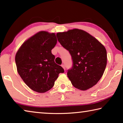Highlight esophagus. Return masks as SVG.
<instances>
[{
  "mask_svg": "<svg viewBox=\"0 0 123 123\" xmlns=\"http://www.w3.org/2000/svg\"><path fill=\"white\" fill-rule=\"evenodd\" d=\"M61 66L62 67H63V69H64V70H65V69H66V67H65V66H64V64H62V65H61Z\"/></svg>",
  "mask_w": 123,
  "mask_h": 123,
  "instance_id": "esophagus-1",
  "label": "esophagus"
}]
</instances>
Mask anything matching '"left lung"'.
<instances>
[{
  "instance_id": "1",
  "label": "left lung",
  "mask_w": 123,
  "mask_h": 123,
  "mask_svg": "<svg viewBox=\"0 0 123 123\" xmlns=\"http://www.w3.org/2000/svg\"><path fill=\"white\" fill-rule=\"evenodd\" d=\"M58 41L72 56L67 76L73 86L85 91L96 85L107 64L106 50L94 37L78 29L57 33Z\"/></svg>"
}]
</instances>
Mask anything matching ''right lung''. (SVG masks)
<instances>
[{
	"label": "right lung",
	"instance_id": "add662e5",
	"mask_svg": "<svg viewBox=\"0 0 123 123\" xmlns=\"http://www.w3.org/2000/svg\"><path fill=\"white\" fill-rule=\"evenodd\" d=\"M57 43L54 33L41 31L30 37L17 53L15 61L18 74L29 88L44 93L54 86L63 68L55 62L51 53Z\"/></svg>",
	"mask_w": 123,
	"mask_h": 123
}]
</instances>
